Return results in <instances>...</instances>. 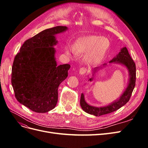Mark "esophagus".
<instances>
[{
  "label": "esophagus",
  "instance_id": "obj_1",
  "mask_svg": "<svg viewBox=\"0 0 148 148\" xmlns=\"http://www.w3.org/2000/svg\"><path fill=\"white\" fill-rule=\"evenodd\" d=\"M86 71H87V69L86 68H84V67H82V68H81V69H79V74L83 75L84 73H86Z\"/></svg>",
  "mask_w": 148,
  "mask_h": 148
}]
</instances>
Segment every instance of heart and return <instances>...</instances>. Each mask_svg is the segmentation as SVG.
Instances as JSON below:
<instances>
[{
	"label": "heart",
	"instance_id": "obj_1",
	"mask_svg": "<svg viewBox=\"0 0 148 148\" xmlns=\"http://www.w3.org/2000/svg\"><path fill=\"white\" fill-rule=\"evenodd\" d=\"M109 46V39L100 36H88L78 39L76 43V49L82 53H88L86 60L90 64L99 63L104 57ZM73 53L74 49H71Z\"/></svg>",
	"mask_w": 148,
	"mask_h": 148
}]
</instances>
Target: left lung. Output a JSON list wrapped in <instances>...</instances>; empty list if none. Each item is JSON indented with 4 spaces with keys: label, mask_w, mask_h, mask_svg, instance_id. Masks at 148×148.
<instances>
[{
    "label": "left lung",
    "mask_w": 148,
    "mask_h": 148,
    "mask_svg": "<svg viewBox=\"0 0 148 148\" xmlns=\"http://www.w3.org/2000/svg\"><path fill=\"white\" fill-rule=\"evenodd\" d=\"M112 62H114V63L116 64H120L127 67V69L129 71L130 76L129 82L127 88L124 91L122 95L120 96L119 99L111 103L108 106L101 107L89 105L85 101L84 95L82 93L81 99H80V105H81L82 109L88 114L94 115L95 116H101L102 115L110 114L114 111H116L120 109V107L123 106L125 104H126L129 101L130 99L132 92L135 86L136 65L135 63L132 59L126 47H124L121 49L119 54L115 57L113 59H112L109 62V63H112ZM104 65H106V64L103 65V66ZM98 69H99V68H97V67L95 69H94L93 72L95 73ZM89 81H92V78H89Z\"/></svg>",
    "instance_id": "1"
}]
</instances>
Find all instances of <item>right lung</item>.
Listing matches in <instances>:
<instances>
[{"mask_svg":"<svg viewBox=\"0 0 148 148\" xmlns=\"http://www.w3.org/2000/svg\"><path fill=\"white\" fill-rule=\"evenodd\" d=\"M66 26L44 30L26 40L16 55L12 69V84L17 101L30 110L45 113L56 107L58 88L68 77L69 64L57 66L53 46L56 35Z\"/></svg>","mask_w":148,"mask_h":148,"instance_id":"1","label":"right lung"}]
</instances>
